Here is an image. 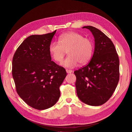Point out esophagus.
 I'll list each match as a JSON object with an SVG mask.
<instances>
[{
  "label": "esophagus",
  "mask_w": 132,
  "mask_h": 132,
  "mask_svg": "<svg viewBox=\"0 0 132 132\" xmlns=\"http://www.w3.org/2000/svg\"><path fill=\"white\" fill-rule=\"evenodd\" d=\"M66 71H67V73L69 74V73H72L73 72V70H69V69H66Z\"/></svg>",
  "instance_id": "34e87169"
}]
</instances>
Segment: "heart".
Returning <instances> with one entry per match:
<instances>
[{
    "mask_svg": "<svg viewBox=\"0 0 132 132\" xmlns=\"http://www.w3.org/2000/svg\"><path fill=\"white\" fill-rule=\"evenodd\" d=\"M93 50V43L90 38L73 31L62 34L58 42H52L49 46L51 56L57 63L62 62L67 52L69 56L62 63L67 68L74 67L78 63L85 64L90 60Z\"/></svg>",
    "mask_w": 132,
    "mask_h": 132,
    "instance_id": "heart-1",
    "label": "heart"
}]
</instances>
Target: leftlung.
I'll return each instance as SVG.
<instances>
[{"label":"left lung","instance_id":"obj_1","mask_svg":"<svg viewBox=\"0 0 132 132\" xmlns=\"http://www.w3.org/2000/svg\"><path fill=\"white\" fill-rule=\"evenodd\" d=\"M95 38L94 52L88 64L74 74L78 97L84 103L98 106L106 102L116 88L119 79V61L113 42L102 31L91 26Z\"/></svg>","mask_w":132,"mask_h":132}]
</instances>
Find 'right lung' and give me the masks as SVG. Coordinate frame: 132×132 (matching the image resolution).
<instances>
[{
	"mask_svg": "<svg viewBox=\"0 0 132 132\" xmlns=\"http://www.w3.org/2000/svg\"><path fill=\"white\" fill-rule=\"evenodd\" d=\"M30 36L14 55L12 75L17 93L28 105L43 110L52 107L59 98V87L67 72L51 61L49 46L54 34Z\"/></svg>",
	"mask_w": 132,
	"mask_h": 132,
	"instance_id": "right-lung-1",
	"label": "right lung"
}]
</instances>
